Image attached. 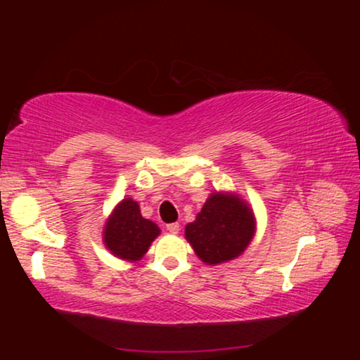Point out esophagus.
<instances>
[{"label":"esophagus","instance_id":"34e87169","mask_svg":"<svg viewBox=\"0 0 360 360\" xmlns=\"http://www.w3.org/2000/svg\"><path fill=\"white\" fill-rule=\"evenodd\" d=\"M179 230H181L179 223H169V225H167V232L169 233H179Z\"/></svg>","mask_w":360,"mask_h":360}]
</instances>
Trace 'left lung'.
I'll use <instances>...</instances> for the list:
<instances>
[{
	"instance_id": "left-lung-1",
	"label": "left lung",
	"mask_w": 360,
	"mask_h": 360,
	"mask_svg": "<svg viewBox=\"0 0 360 360\" xmlns=\"http://www.w3.org/2000/svg\"><path fill=\"white\" fill-rule=\"evenodd\" d=\"M255 235V214L238 194L214 191L196 220L188 223L184 237L206 266L233 260L245 252Z\"/></svg>"
}]
</instances>
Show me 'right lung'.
Returning a JSON list of instances; mask_svg holds the SVG:
<instances>
[{"instance_id":"right-lung-1","label":"right lung","mask_w":360,"mask_h":360,"mask_svg":"<svg viewBox=\"0 0 360 360\" xmlns=\"http://www.w3.org/2000/svg\"><path fill=\"white\" fill-rule=\"evenodd\" d=\"M160 235L154 221L140 213V206L131 198H123L115 206L103 226V243L115 257L137 262Z\"/></svg>"}]
</instances>
